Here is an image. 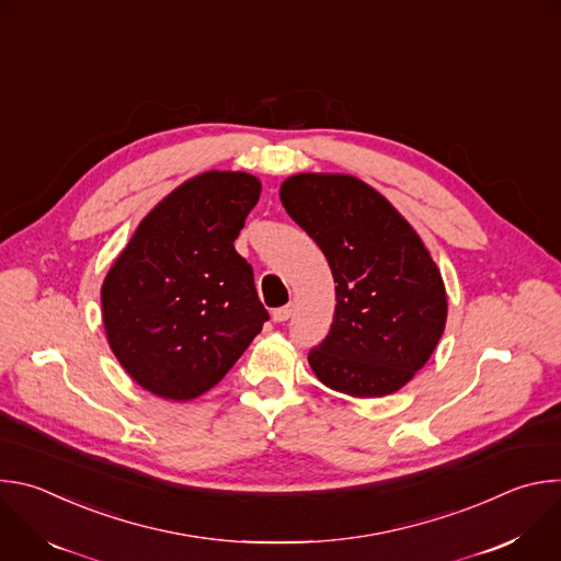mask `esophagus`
<instances>
[{"label":"esophagus","mask_w":561,"mask_h":561,"mask_svg":"<svg viewBox=\"0 0 561 561\" xmlns=\"http://www.w3.org/2000/svg\"><path fill=\"white\" fill-rule=\"evenodd\" d=\"M290 314H293V304H286V306L273 310L275 322H286V319H290Z\"/></svg>","instance_id":"34e87169"}]
</instances>
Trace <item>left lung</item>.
I'll use <instances>...</instances> for the list:
<instances>
[{
	"mask_svg": "<svg viewBox=\"0 0 561 561\" xmlns=\"http://www.w3.org/2000/svg\"><path fill=\"white\" fill-rule=\"evenodd\" d=\"M286 213L314 239L335 277V314L308 364L324 386L383 397L431 359L448 314L442 273L415 228L353 175L284 180Z\"/></svg>",
	"mask_w": 561,
	"mask_h": 561,
	"instance_id": "1",
	"label": "left lung"
}]
</instances>
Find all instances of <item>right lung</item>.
<instances>
[{
  "mask_svg": "<svg viewBox=\"0 0 561 561\" xmlns=\"http://www.w3.org/2000/svg\"><path fill=\"white\" fill-rule=\"evenodd\" d=\"M255 175L208 171L159 202L102 284L106 340L148 392L191 402L268 319L251 264L232 247L257 204Z\"/></svg>",
  "mask_w": 561,
  "mask_h": 561,
  "instance_id": "right-lung-1",
  "label": "right lung"
}]
</instances>
